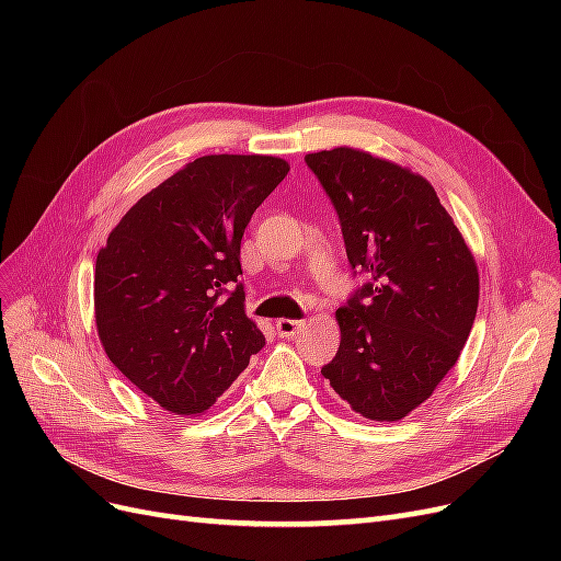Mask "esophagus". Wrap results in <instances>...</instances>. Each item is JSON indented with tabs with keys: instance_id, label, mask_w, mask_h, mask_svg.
I'll use <instances>...</instances> for the list:
<instances>
[{
	"instance_id": "obj_1",
	"label": "esophagus",
	"mask_w": 561,
	"mask_h": 561,
	"mask_svg": "<svg viewBox=\"0 0 561 561\" xmlns=\"http://www.w3.org/2000/svg\"><path fill=\"white\" fill-rule=\"evenodd\" d=\"M276 330H278L280 336L290 339V336H297L304 330V322L301 320H290V318H280V320H276Z\"/></svg>"
}]
</instances>
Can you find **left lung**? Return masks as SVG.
<instances>
[{
    "instance_id": "1",
    "label": "left lung",
    "mask_w": 561,
    "mask_h": 561,
    "mask_svg": "<svg viewBox=\"0 0 561 561\" xmlns=\"http://www.w3.org/2000/svg\"><path fill=\"white\" fill-rule=\"evenodd\" d=\"M304 161L339 215L351 268L367 278L336 309L342 342L320 371L365 419L398 421L461 355L478 264L426 178L353 147Z\"/></svg>"
}]
</instances>
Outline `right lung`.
<instances>
[{"mask_svg": "<svg viewBox=\"0 0 561 561\" xmlns=\"http://www.w3.org/2000/svg\"><path fill=\"white\" fill-rule=\"evenodd\" d=\"M287 171L278 157H201L135 203L98 252L100 342L163 410H210L264 346L243 307L241 239Z\"/></svg>", "mask_w": 561, "mask_h": 561, "instance_id": "1", "label": "right lung"}]
</instances>
